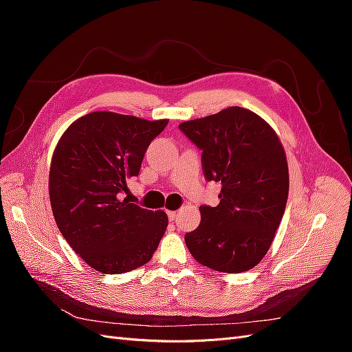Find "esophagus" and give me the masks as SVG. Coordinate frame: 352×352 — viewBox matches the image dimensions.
I'll return each mask as SVG.
<instances>
[{
    "instance_id": "obj_1",
    "label": "esophagus",
    "mask_w": 352,
    "mask_h": 352,
    "mask_svg": "<svg viewBox=\"0 0 352 352\" xmlns=\"http://www.w3.org/2000/svg\"><path fill=\"white\" fill-rule=\"evenodd\" d=\"M167 216L170 220H175L177 216V211H167Z\"/></svg>"
}]
</instances>
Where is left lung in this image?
I'll return each instance as SVG.
<instances>
[{
    "label": "left lung",
    "mask_w": 352,
    "mask_h": 352,
    "mask_svg": "<svg viewBox=\"0 0 352 352\" xmlns=\"http://www.w3.org/2000/svg\"><path fill=\"white\" fill-rule=\"evenodd\" d=\"M179 129L202 150L206 179L221 184L219 206H201L199 226L185 235L189 252L216 272L251 270L270 248L289 192L278 133L242 107L184 122Z\"/></svg>",
    "instance_id": "obj_1"
}]
</instances>
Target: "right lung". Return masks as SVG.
Listing matches in <instances>:
<instances>
[{"instance_id": "obj_1", "label": "right lung", "mask_w": 352, "mask_h": 352, "mask_svg": "<svg viewBox=\"0 0 352 352\" xmlns=\"http://www.w3.org/2000/svg\"><path fill=\"white\" fill-rule=\"evenodd\" d=\"M167 123L94 111L58 140L50 166L51 210L61 235L94 270L120 274L153 258L167 214L132 204L122 192Z\"/></svg>"}]
</instances>
